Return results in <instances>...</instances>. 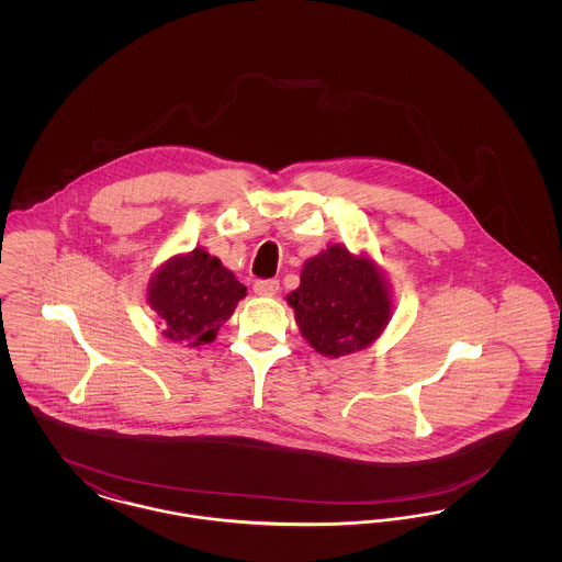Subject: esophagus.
I'll return each instance as SVG.
<instances>
[{
	"label": "esophagus",
	"mask_w": 562,
	"mask_h": 562,
	"mask_svg": "<svg viewBox=\"0 0 562 562\" xmlns=\"http://www.w3.org/2000/svg\"><path fill=\"white\" fill-rule=\"evenodd\" d=\"M252 289L259 296H273L280 291V282L278 280H259V282H255Z\"/></svg>",
	"instance_id": "obj_1"
}]
</instances>
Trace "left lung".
<instances>
[{"label": "left lung", "mask_w": 562, "mask_h": 562, "mask_svg": "<svg viewBox=\"0 0 562 562\" xmlns=\"http://www.w3.org/2000/svg\"><path fill=\"white\" fill-rule=\"evenodd\" d=\"M303 339L322 356L367 349L392 318L390 284L369 255L330 244L301 269V284L286 296Z\"/></svg>", "instance_id": "left-lung-1"}]
</instances>
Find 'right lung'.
Listing matches in <instances>:
<instances>
[{
    "label": "right lung",
    "mask_w": 562,
    "mask_h": 562,
    "mask_svg": "<svg viewBox=\"0 0 562 562\" xmlns=\"http://www.w3.org/2000/svg\"><path fill=\"white\" fill-rule=\"evenodd\" d=\"M244 296L246 286L234 271L204 248L170 257L147 286V301L161 318V335L189 348L214 341Z\"/></svg>",
    "instance_id": "right-lung-1"
}]
</instances>
